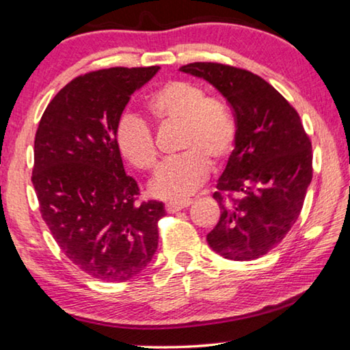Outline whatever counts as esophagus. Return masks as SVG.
<instances>
[{
	"label": "esophagus",
	"mask_w": 350,
	"mask_h": 350,
	"mask_svg": "<svg viewBox=\"0 0 350 350\" xmlns=\"http://www.w3.org/2000/svg\"><path fill=\"white\" fill-rule=\"evenodd\" d=\"M192 203V200H181V202H169L167 205H165V211L167 213H176V211H181V209L187 208Z\"/></svg>",
	"instance_id": "34e87169"
}]
</instances>
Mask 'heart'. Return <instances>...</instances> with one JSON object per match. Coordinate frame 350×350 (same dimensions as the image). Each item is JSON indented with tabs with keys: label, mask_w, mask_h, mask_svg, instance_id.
<instances>
[{
	"label": "heart",
	"mask_w": 350,
	"mask_h": 350,
	"mask_svg": "<svg viewBox=\"0 0 350 350\" xmlns=\"http://www.w3.org/2000/svg\"><path fill=\"white\" fill-rule=\"evenodd\" d=\"M150 116L161 125H180L178 148L154 176L150 192L164 200H183L203 185L209 163L222 164L234 148L236 126L230 112L205 90L186 81H169L147 101ZM116 144L128 163L144 172L158 164L153 133L136 116H123L116 126Z\"/></svg>",
	"instance_id": "b5f03b06"
}]
</instances>
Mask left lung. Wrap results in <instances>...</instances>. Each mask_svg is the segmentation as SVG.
I'll return each instance as SVG.
<instances>
[{"instance_id":"left-lung-1","label":"left lung","mask_w":350,"mask_h":350,"mask_svg":"<svg viewBox=\"0 0 350 350\" xmlns=\"http://www.w3.org/2000/svg\"><path fill=\"white\" fill-rule=\"evenodd\" d=\"M233 107L236 141L213 193L220 219L206 241L220 256L256 260L283 241L302 211L313 178L311 142L297 111L265 79L216 62L183 66ZM224 193L239 199L223 202Z\"/></svg>"}]
</instances>
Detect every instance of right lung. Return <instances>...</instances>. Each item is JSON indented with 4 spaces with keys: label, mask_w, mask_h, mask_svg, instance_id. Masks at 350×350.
Segmentation results:
<instances>
[{
    "label": "right lung",
    "mask_w": 350,
    "mask_h": 350,
    "mask_svg": "<svg viewBox=\"0 0 350 350\" xmlns=\"http://www.w3.org/2000/svg\"><path fill=\"white\" fill-rule=\"evenodd\" d=\"M159 67H114L75 78L50 101L34 141L32 185L42 217L73 265L105 282L141 273L158 249L163 202L136 203L116 126Z\"/></svg>",
    "instance_id": "add662e5"
}]
</instances>
